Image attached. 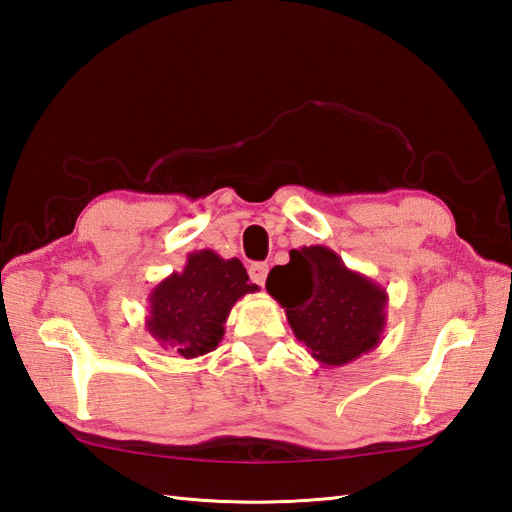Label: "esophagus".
<instances>
[{
	"mask_svg": "<svg viewBox=\"0 0 512 512\" xmlns=\"http://www.w3.org/2000/svg\"><path fill=\"white\" fill-rule=\"evenodd\" d=\"M250 277H252V282L254 284H258V286H262L267 282V273H269V265H265V262H252L250 265Z\"/></svg>",
	"mask_w": 512,
	"mask_h": 512,
	"instance_id": "esophagus-1",
	"label": "esophagus"
}]
</instances>
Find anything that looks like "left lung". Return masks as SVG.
<instances>
[{"label": "left lung", "mask_w": 512, "mask_h": 512, "mask_svg": "<svg viewBox=\"0 0 512 512\" xmlns=\"http://www.w3.org/2000/svg\"><path fill=\"white\" fill-rule=\"evenodd\" d=\"M267 292L322 367H342L380 344L389 294L329 247L290 250L288 265L269 273Z\"/></svg>", "instance_id": "left-lung-1"}]
</instances>
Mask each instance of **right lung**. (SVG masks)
Masks as SVG:
<instances>
[{
  "mask_svg": "<svg viewBox=\"0 0 512 512\" xmlns=\"http://www.w3.org/2000/svg\"><path fill=\"white\" fill-rule=\"evenodd\" d=\"M256 290L239 258L192 252L181 273H170L151 290L145 327L162 348L196 359L220 346L232 305Z\"/></svg>",
  "mask_w": 512,
  "mask_h": 512,
  "instance_id": "add662e5",
  "label": "right lung"
}]
</instances>
